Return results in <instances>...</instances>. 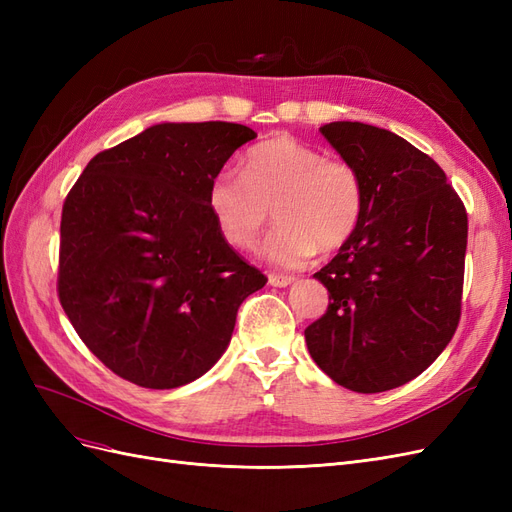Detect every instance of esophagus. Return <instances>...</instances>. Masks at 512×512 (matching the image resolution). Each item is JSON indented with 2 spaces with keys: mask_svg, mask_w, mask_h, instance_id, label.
<instances>
[{
  "mask_svg": "<svg viewBox=\"0 0 512 512\" xmlns=\"http://www.w3.org/2000/svg\"><path fill=\"white\" fill-rule=\"evenodd\" d=\"M294 282L292 275H280V273H269V284L277 286V288H284L290 286Z\"/></svg>",
  "mask_w": 512,
  "mask_h": 512,
  "instance_id": "obj_1",
  "label": "esophagus"
}]
</instances>
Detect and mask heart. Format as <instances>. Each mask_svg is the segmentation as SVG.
Segmentation results:
<instances>
[{
    "label": "heart",
    "instance_id": "heart-1",
    "mask_svg": "<svg viewBox=\"0 0 512 512\" xmlns=\"http://www.w3.org/2000/svg\"><path fill=\"white\" fill-rule=\"evenodd\" d=\"M207 207L215 228L237 250L256 247L275 213L280 228L262 245L271 265L297 269L318 250L337 252L363 218L359 170L348 160L294 136H275L250 149L241 173L222 170L209 183Z\"/></svg>",
    "mask_w": 512,
    "mask_h": 512
}]
</instances>
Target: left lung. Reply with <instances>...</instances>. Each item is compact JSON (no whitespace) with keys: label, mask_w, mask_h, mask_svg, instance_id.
Wrapping results in <instances>:
<instances>
[{"label":"left lung","mask_w":512,"mask_h":512,"mask_svg":"<svg viewBox=\"0 0 512 512\" xmlns=\"http://www.w3.org/2000/svg\"><path fill=\"white\" fill-rule=\"evenodd\" d=\"M320 132L359 170L365 207L354 237L314 275L329 307L305 342L337 384L382 393L423 374L457 331L468 213L444 170L406 138L359 121Z\"/></svg>","instance_id":"1"}]
</instances>
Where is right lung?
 I'll use <instances>...</instances> for the list:
<instances>
[{
    "label": "right lung",
    "mask_w": 512,
    "mask_h": 512,
    "mask_svg": "<svg viewBox=\"0 0 512 512\" xmlns=\"http://www.w3.org/2000/svg\"><path fill=\"white\" fill-rule=\"evenodd\" d=\"M256 132L160 123L100 151L61 209L57 297L83 344L119 378L177 389L226 350L241 303L267 284L222 239L211 179Z\"/></svg>",
    "instance_id": "obj_1"
}]
</instances>
